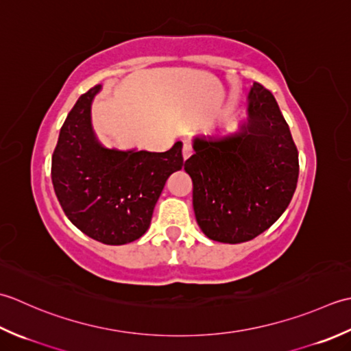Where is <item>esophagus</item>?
<instances>
[{
  "instance_id": "34e87169",
  "label": "esophagus",
  "mask_w": 351,
  "mask_h": 351,
  "mask_svg": "<svg viewBox=\"0 0 351 351\" xmlns=\"http://www.w3.org/2000/svg\"><path fill=\"white\" fill-rule=\"evenodd\" d=\"M191 153H192V144L191 142H183V147H182V154H183V159L186 160L188 159V157L191 156Z\"/></svg>"
}]
</instances>
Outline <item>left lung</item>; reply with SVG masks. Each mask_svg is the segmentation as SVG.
<instances>
[{
  "mask_svg": "<svg viewBox=\"0 0 351 351\" xmlns=\"http://www.w3.org/2000/svg\"><path fill=\"white\" fill-rule=\"evenodd\" d=\"M236 133L197 136L184 162L197 223L209 239L239 244L280 218L298 180V149L274 95L253 83Z\"/></svg>",
  "mask_w": 351,
  "mask_h": 351,
  "instance_id": "obj_1",
  "label": "left lung"
}]
</instances>
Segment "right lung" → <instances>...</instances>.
<instances>
[{
	"label": "right lung",
	"instance_id": "right-lung-1",
	"mask_svg": "<svg viewBox=\"0 0 351 351\" xmlns=\"http://www.w3.org/2000/svg\"><path fill=\"white\" fill-rule=\"evenodd\" d=\"M101 86L77 99L60 128L51 159V180L68 219L107 245L139 239L174 171L182 169V142L165 153L119 152L99 145L90 104Z\"/></svg>",
	"mask_w": 351,
	"mask_h": 351
}]
</instances>
